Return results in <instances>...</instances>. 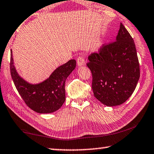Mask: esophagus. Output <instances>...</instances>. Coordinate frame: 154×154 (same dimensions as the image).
<instances>
[{
    "instance_id": "1",
    "label": "esophagus",
    "mask_w": 154,
    "mask_h": 154,
    "mask_svg": "<svg viewBox=\"0 0 154 154\" xmlns=\"http://www.w3.org/2000/svg\"><path fill=\"white\" fill-rule=\"evenodd\" d=\"M85 64V59L83 57L79 56L77 58V64L78 66H82Z\"/></svg>"
}]
</instances>
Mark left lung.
<instances>
[{
  "mask_svg": "<svg viewBox=\"0 0 154 154\" xmlns=\"http://www.w3.org/2000/svg\"><path fill=\"white\" fill-rule=\"evenodd\" d=\"M88 60L94 97L107 106L124 103L136 88L140 64L134 41L123 24L115 41L102 46Z\"/></svg>",
  "mask_w": 154,
  "mask_h": 154,
  "instance_id": "8db88e82",
  "label": "left lung"
}]
</instances>
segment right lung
I'll list each match as a JSON object with an SVG mask.
<instances>
[{
    "label": "right lung",
    "instance_id": "1",
    "mask_svg": "<svg viewBox=\"0 0 154 154\" xmlns=\"http://www.w3.org/2000/svg\"><path fill=\"white\" fill-rule=\"evenodd\" d=\"M75 65V60H70L58 66L45 81L31 84L17 72L11 50L10 72L14 85L26 104L38 113H51L61 108L65 101L66 79L74 70Z\"/></svg>",
    "mask_w": 154,
    "mask_h": 154
}]
</instances>
